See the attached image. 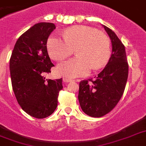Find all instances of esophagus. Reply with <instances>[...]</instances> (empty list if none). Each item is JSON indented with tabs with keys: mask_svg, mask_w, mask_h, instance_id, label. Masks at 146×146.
I'll use <instances>...</instances> for the list:
<instances>
[{
	"mask_svg": "<svg viewBox=\"0 0 146 146\" xmlns=\"http://www.w3.org/2000/svg\"><path fill=\"white\" fill-rule=\"evenodd\" d=\"M73 80H70V79H67V78H63V82H64V83H67V82H72Z\"/></svg>",
	"mask_w": 146,
	"mask_h": 146,
	"instance_id": "34e87169",
	"label": "esophagus"
}]
</instances>
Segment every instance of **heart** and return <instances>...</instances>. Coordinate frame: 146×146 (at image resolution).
<instances>
[{
	"instance_id": "obj_1",
	"label": "heart",
	"mask_w": 146,
	"mask_h": 146,
	"mask_svg": "<svg viewBox=\"0 0 146 146\" xmlns=\"http://www.w3.org/2000/svg\"><path fill=\"white\" fill-rule=\"evenodd\" d=\"M50 57L61 60L73 54L77 57L60 63L58 74L67 78L87 75L91 69L97 70L107 64L111 55V42L106 35L89 26H76L67 29L64 38L51 35L47 42Z\"/></svg>"
}]
</instances>
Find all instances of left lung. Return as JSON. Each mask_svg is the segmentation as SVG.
<instances>
[{"label": "left lung", "instance_id": "obj_1", "mask_svg": "<svg viewBox=\"0 0 146 146\" xmlns=\"http://www.w3.org/2000/svg\"><path fill=\"white\" fill-rule=\"evenodd\" d=\"M112 44V54L104 70L95 80L80 82L78 99L82 111L92 117L109 113L117 105L124 92L129 66L125 47L114 32L104 26Z\"/></svg>", "mask_w": 146, "mask_h": 146}]
</instances>
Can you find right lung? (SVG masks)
<instances>
[{
    "label": "right lung",
    "instance_id": "add662e5",
    "mask_svg": "<svg viewBox=\"0 0 146 146\" xmlns=\"http://www.w3.org/2000/svg\"><path fill=\"white\" fill-rule=\"evenodd\" d=\"M56 26L39 23L24 33L15 44L10 60L11 82L17 102L26 113L42 119L57 106L62 79L52 80L44 76L54 64L47 50V41Z\"/></svg>",
    "mask_w": 146,
    "mask_h": 146
}]
</instances>
